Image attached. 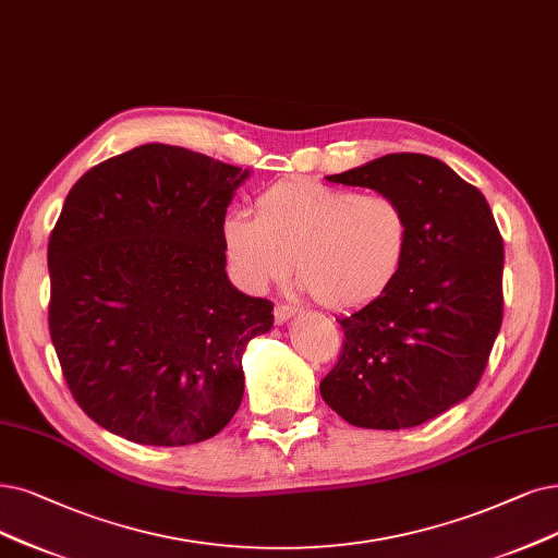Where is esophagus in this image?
<instances>
[{
    "mask_svg": "<svg viewBox=\"0 0 558 558\" xmlns=\"http://www.w3.org/2000/svg\"><path fill=\"white\" fill-rule=\"evenodd\" d=\"M293 314H295V306H291V304L279 302V304L275 306V320H277V323H286L288 318H293Z\"/></svg>",
    "mask_w": 558,
    "mask_h": 558,
    "instance_id": "1",
    "label": "esophagus"
}]
</instances>
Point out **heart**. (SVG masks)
I'll list each match as a JSON object with an SVG mask.
<instances>
[{"mask_svg": "<svg viewBox=\"0 0 558 558\" xmlns=\"http://www.w3.org/2000/svg\"><path fill=\"white\" fill-rule=\"evenodd\" d=\"M405 206L389 194H362L311 178H288L254 198V217L225 221V247L240 281L263 288L291 258L314 300L352 311L387 293L410 252Z\"/></svg>", "mask_w": 558, "mask_h": 558, "instance_id": "1", "label": "heart"}]
</instances>
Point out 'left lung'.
Instances as JSON below:
<instances>
[{
  "label": "left lung",
  "mask_w": 558,
  "mask_h": 558,
  "mask_svg": "<svg viewBox=\"0 0 558 558\" xmlns=\"http://www.w3.org/2000/svg\"><path fill=\"white\" fill-rule=\"evenodd\" d=\"M396 196L412 225L396 281L343 327L325 403L352 426H421L481 383L504 318V240L485 196L437 158L383 155L327 175Z\"/></svg>",
  "instance_id": "1"
}]
</instances>
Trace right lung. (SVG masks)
I'll return each instance as SVG.
<instances>
[{
    "instance_id": "obj_1",
    "label": "right lung",
    "mask_w": 558,
    "mask_h": 558,
    "mask_svg": "<svg viewBox=\"0 0 558 558\" xmlns=\"http://www.w3.org/2000/svg\"><path fill=\"white\" fill-rule=\"evenodd\" d=\"M247 175L146 144L65 196L48 242V325L65 385L105 430L185 447L238 412L242 350L275 323V304L225 270V217Z\"/></svg>"
}]
</instances>
